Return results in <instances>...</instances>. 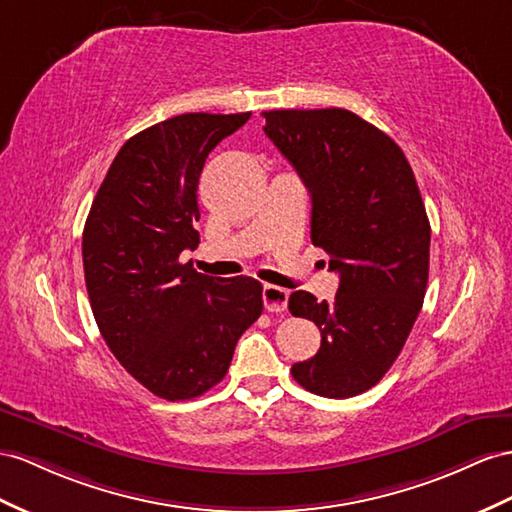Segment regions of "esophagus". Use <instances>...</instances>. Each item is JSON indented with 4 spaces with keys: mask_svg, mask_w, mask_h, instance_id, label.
Wrapping results in <instances>:
<instances>
[{
    "mask_svg": "<svg viewBox=\"0 0 512 512\" xmlns=\"http://www.w3.org/2000/svg\"><path fill=\"white\" fill-rule=\"evenodd\" d=\"M261 298H264V307L270 313H281L287 309V300H290V292L283 290L279 285H264V292H261Z\"/></svg>",
    "mask_w": 512,
    "mask_h": 512,
    "instance_id": "34e87169",
    "label": "esophagus"
}]
</instances>
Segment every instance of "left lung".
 <instances>
[{
    "mask_svg": "<svg viewBox=\"0 0 512 512\" xmlns=\"http://www.w3.org/2000/svg\"><path fill=\"white\" fill-rule=\"evenodd\" d=\"M266 136L311 194V242L339 272L333 303L290 296L292 316L316 322V357L292 365L324 398L374 387L398 359L424 303L430 222L411 164L381 129L342 108L264 112Z\"/></svg>",
    "mask_w": 512,
    "mask_h": 512,
    "instance_id": "8db88e82",
    "label": "left lung"
}]
</instances>
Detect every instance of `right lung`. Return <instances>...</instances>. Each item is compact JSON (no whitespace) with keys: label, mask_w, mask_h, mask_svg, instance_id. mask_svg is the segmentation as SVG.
I'll use <instances>...</instances> for the list:
<instances>
[{"label":"right lung","mask_w":512,"mask_h":512,"mask_svg":"<svg viewBox=\"0 0 512 512\" xmlns=\"http://www.w3.org/2000/svg\"><path fill=\"white\" fill-rule=\"evenodd\" d=\"M248 119L251 112H190L129 138L84 225V277L99 331L123 368L170 402L218 385L264 309L253 277L214 279L179 261L199 246L196 190L207 155Z\"/></svg>","instance_id":"right-lung-1"}]
</instances>
